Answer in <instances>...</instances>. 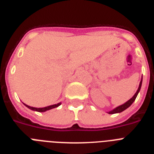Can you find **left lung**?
I'll return each mask as SVG.
<instances>
[{
	"label": "left lung",
	"mask_w": 154,
	"mask_h": 154,
	"mask_svg": "<svg viewBox=\"0 0 154 154\" xmlns=\"http://www.w3.org/2000/svg\"><path fill=\"white\" fill-rule=\"evenodd\" d=\"M141 85H142V79H141L140 83V85H139V88H138V89H137V92H136V93H135V95H134V96H133V97H132L131 99H130V100H128V101L126 102V103H124V104H123V105H121V106H119L116 107V108L114 109L113 110H112V111H110V112H109V114L118 113V112H123V111H124L125 109H127L128 107H130V106H131V105H132V103H133V102L135 101L136 98H137V95H138L139 92H140V90Z\"/></svg>",
	"instance_id": "obj_1"
}]
</instances>
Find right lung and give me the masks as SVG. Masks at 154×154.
<instances>
[{
  "label": "right lung",
  "mask_w": 154,
  "mask_h": 154,
  "mask_svg": "<svg viewBox=\"0 0 154 154\" xmlns=\"http://www.w3.org/2000/svg\"><path fill=\"white\" fill-rule=\"evenodd\" d=\"M25 106H26L27 107H28V109H30L31 110H34V111H37V112H45V111H47V110H49V109H51L53 108H55V107H58V106H60L61 103H58V104H55V105H51V106H46V107H44V108H35V107H32V106H28V105L24 104Z\"/></svg>",
  "instance_id": "right-lung-1"
}]
</instances>
